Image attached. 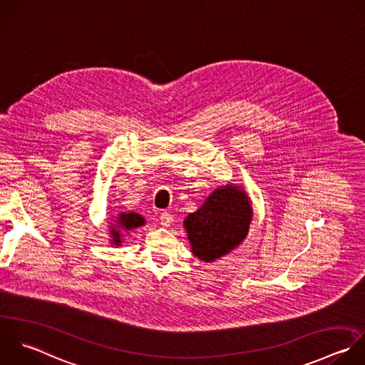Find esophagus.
I'll use <instances>...</instances> for the list:
<instances>
[{
  "label": "esophagus",
  "instance_id": "1",
  "mask_svg": "<svg viewBox=\"0 0 365 365\" xmlns=\"http://www.w3.org/2000/svg\"><path fill=\"white\" fill-rule=\"evenodd\" d=\"M159 219H160V223H162L163 226H169V225L172 223V220H173V216H172L169 212L163 210V212H160Z\"/></svg>",
  "mask_w": 365,
  "mask_h": 365
}]
</instances>
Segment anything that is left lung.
<instances>
[{"label":"left lung","instance_id":"8db88e82","mask_svg":"<svg viewBox=\"0 0 365 365\" xmlns=\"http://www.w3.org/2000/svg\"><path fill=\"white\" fill-rule=\"evenodd\" d=\"M250 220L252 207L243 190L230 185L216 189L185 220L192 252L205 262L227 255L243 242Z\"/></svg>","mask_w":365,"mask_h":365}]
</instances>
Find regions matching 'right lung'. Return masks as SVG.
Segmentation results:
<instances>
[{
  "label": "right lung",
  "mask_w": 365,
  "mask_h": 365,
  "mask_svg": "<svg viewBox=\"0 0 365 365\" xmlns=\"http://www.w3.org/2000/svg\"><path fill=\"white\" fill-rule=\"evenodd\" d=\"M116 223H118L119 229L132 230V229H135L138 226H142L145 223V220H143V217L140 215L130 212V213H120ZM112 236H113V243L119 246L120 245V232L112 229Z\"/></svg>",
  "instance_id": "add662e5"
}]
</instances>
